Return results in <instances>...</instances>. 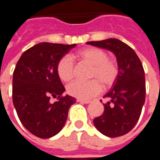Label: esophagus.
Wrapping results in <instances>:
<instances>
[{
  "mask_svg": "<svg viewBox=\"0 0 160 160\" xmlns=\"http://www.w3.org/2000/svg\"><path fill=\"white\" fill-rule=\"evenodd\" d=\"M77 102L81 103V104H89L91 101L90 100H83V99H77Z\"/></svg>",
  "mask_w": 160,
  "mask_h": 160,
  "instance_id": "esophagus-1",
  "label": "esophagus"
}]
</instances>
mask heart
<instances>
[{"label": "heart", "instance_id": "obj_1", "mask_svg": "<svg viewBox=\"0 0 160 160\" xmlns=\"http://www.w3.org/2000/svg\"><path fill=\"white\" fill-rule=\"evenodd\" d=\"M77 57L92 66L90 78L93 80L83 81L76 80L67 87L68 93L79 99H90L102 91V83L110 87L118 75V67L113 60L108 58L107 53L98 48H87L77 53ZM58 76L63 81H68L74 75V63L69 56H62L56 66Z\"/></svg>", "mask_w": 160, "mask_h": 160}]
</instances>
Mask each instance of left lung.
I'll return each instance as SVG.
<instances>
[{
  "label": "left lung",
  "instance_id": "obj_1",
  "mask_svg": "<svg viewBox=\"0 0 160 160\" xmlns=\"http://www.w3.org/2000/svg\"><path fill=\"white\" fill-rule=\"evenodd\" d=\"M87 44L110 50L117 58L118 75L104 98L102 116L93 120L94 126L108 137L127 134L135 126L146 98L145 73L141 60L131 47L117 38L87 42Z\"/></svg>",
  "mask_w": 160,
  "mask_h": 160
}]
</instances>
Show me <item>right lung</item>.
I'll use <instances>...</instances> for the list:
<instances>
[{
	"label": "right lung",
	"instance_id": "1",
	"mask_svg": "<svg viewBox=\"0 0 160 160\" xmlns=\"http://www.w3.org/2000/svg\"><path fill=\"white\" fill-rule=\"evenodd\" d=\"M76 44L40 42L25 52L12 74V102L19 120L38 137L56 135L76 99L67 94L56 71L59 60ZM51 97L57 101L51 103Z\"/></svg>",
	"mask_w": 160,
	"mask_h": 160
}]
</instances>
